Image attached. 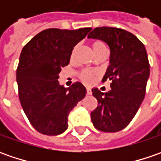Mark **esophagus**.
Returning <instances> with one entry per match:
<instances>
[{
  "instance_id": "esophagus-1",
  "label": "esophagus",
  "mask_w": 161,
  "mask_h": 161,
  "mask_svg": "<svg viewBox=\"0 0 161 161\" xmlns=\"http://www.w3.org/2000/svg\"><path fill=\"white\" fill-rule=\"evenodd\" d=\"M91 93H92L91 92V89L90 88H87V94L88 95H91Z\"/></svg>"
}]
</instances>
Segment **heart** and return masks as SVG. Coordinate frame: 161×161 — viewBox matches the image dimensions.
Returning a JSON list of instances; mask_svg holds the SVG:
<instances>
[{
    "label": "heart",
    "instance_id": "obj_1",
    "mask_svg": "<svg viewBox=\"0 0 161 161\" xmlns=\"http://www.w3.org/2000/svg\"><path fill=\"white\" fill-rule=\"evenodd\" d=\"M77 49V46L73 47V49H72V51H71V59L74 58ZM92 49H93L94 53H96L97 52H98V51H100V50L107 49V47H106V45H105L103 42H101V41H96V42H94V43L92 44ZM80 79L83 80L85 83L91 84L94 82V80H95V72L92 71H90V70H85V71H83L80 73Z\"/></svg>",
    "mask_w": 161,
    "mask_h": 161
}]
</instances>
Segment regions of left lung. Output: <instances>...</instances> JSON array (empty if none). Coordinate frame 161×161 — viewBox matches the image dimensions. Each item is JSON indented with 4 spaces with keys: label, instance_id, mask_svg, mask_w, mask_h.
Returning a JSON list of instances; mask_svg holds the SVG:
<instances>
[{
    "label": "left lung",
    "instance_id": "obj_1",
    "mask_svg": "<svg viewBox=\"0 0 161 161\" xmlns=\"http://www.w3.org/2000/svg\"><path fill=\"white\" fill-rule=\"evenodd\" d=\"M88 37L104 41L110 49L102 81L110 80L111 90L103 93L97 88L92 89L97 107L90 118L97 130L115 133L133 120L145 96L150 76L146 48L134 35L121 28H96Z\"/></svg>",
    "mask_w": 161,
    "mask_h": 161
}]
</instances>
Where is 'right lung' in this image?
I'll list each match as a JSON object with an SVG mask.
<instances>
[{"instance_id":"right-lung-1","label":"right lung","mask_w":161,"mask_h":161,"mask_svg":"<svg viewBox=\"0 0 161 161\" xmlns=\"http://www.w3.org/2000/svg\"><path fill=\"white\" fill-rule=\"evenodd\" d=\"M92 28L43 30L23 47L17 69L19 97L30 124L40 133L57 135L68 128V115L87 90L80 82L59 83L62 67Z\"/></svg>"}]
</instances>
